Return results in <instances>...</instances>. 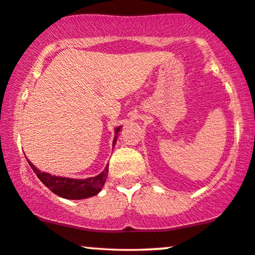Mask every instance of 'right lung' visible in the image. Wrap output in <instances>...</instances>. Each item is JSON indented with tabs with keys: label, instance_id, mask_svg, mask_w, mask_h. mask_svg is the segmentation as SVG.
I'll list each match as a JSON object with an SVG mask.
<instances>
[{
	"label": "right lung",
	"instance_id": "right-lung-1",
	"mask_svg": "<svg viewBox=\"0 0 255 255\" xmlns=\"http://www.w3.org/2000/svg\"><path fill=\"white\" fill-rule=\"evenodd\" d=\"M121 129V126L116 129V137L113 141V146L116 145L118 135ZM32 170L37 174V177L40 179V181L44 184L46 187L51 189L53 193L61 198L69 199V200H82L95 196L100 192L105 184L107 178V172H109V165L105 167L102 173L93 178L87 179H70V178H61L55 177V175L40 172L30 160H27Z\"/></svg>",
	"mask_w": 255,
	"mask_h": 255
}]
</instances>
